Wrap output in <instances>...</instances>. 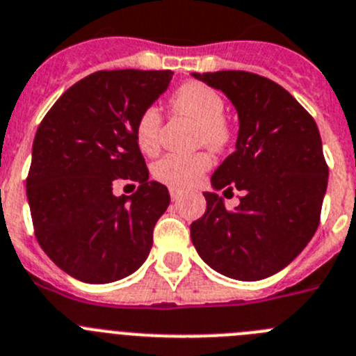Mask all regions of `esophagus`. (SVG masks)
Segmentation results:
<instances>
[{
  "label": "esophagus",
  "instance_id": "esophagus-1",
  "mask_svg": "<svg viewBox=\"0 0 356 356\" xmlns=\"http://www.w3.org/2000/svg\"><path fill=\"white\" fill-rule=\"evenodd\" d=\"M169 194H171L172 201H178L181 197V191H178V188H169Z\"/></svg>",
  "mask_w": 356,
  "mask_h": 356
}]
</instances>
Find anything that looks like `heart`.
Here are the masks:
<instances>
[{
  "mask_svg": "<svg viewBox=\"0 0 356 356\" xmlns=\"http://www.w3.org/2000/svg\"><path fill=\"white\" fill-rule=\"evenodd\" d=\"M171 111L197 122V143L220 149L229 141V129L224 116V100L217 91L203 83H185L172 93L169 100ZM162 114L149 106L139 114L136 123V141L143 153H153L161 146ZM211 168V156L207 152L192 155L168 153L153 165V176L171 188L194 187Z\"/></svg>",
  "mask_w": 356,
  "mask_h": 356,
  "instance_id": "1",
  "label": "heart"
}]
</instances>
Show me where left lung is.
Segmentation results:
<instances>
[{"label": "left lung", "instance_id": "obj_1", "mask_svg": "<svg viewBox=\"0 0 356 356\" xmlns=\"http://www.w3.org/2000/svg\"><path fill=\"white\" fill-rule=\"evenodd\" d=\"M192 76L220 90L238 113L236 149L211 175L207 211L191 224L201 259L236 280L280 272L314 236L328 184L319 130L311 114L273 81L243 70ZM238 188L227 211L216 191Z\"/></svg>", "mask_w": 356, "mask_h": 356}]
</instances>
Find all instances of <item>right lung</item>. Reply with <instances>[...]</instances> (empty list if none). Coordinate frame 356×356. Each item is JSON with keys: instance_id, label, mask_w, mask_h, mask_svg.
<instances>
[{"instance_id": "add662e5", "label": "right lung", "mask_w": 356, "mask_h": 356, "mask_svg": "<svg viewBox=\"0 0 356 356\" xmlns=\"http://www.w3.org/2000/svg\"><path fill=\"white\" fill-rule=\"evenodd\" d=\"M171 77V70L95 72L68 88L38 127L26 180L35 236L74 279L107 284L148 257L171 197L148 180L136 123ZM123 179L140 184L132 196L112 194Z\"/></svg>"}]
</instances>
